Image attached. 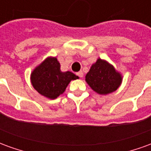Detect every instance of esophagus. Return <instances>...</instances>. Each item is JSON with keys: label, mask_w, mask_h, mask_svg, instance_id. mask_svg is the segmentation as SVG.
Here are the masks:
<instances>
[{"label": "esophagus", "mask_w": 151, "mask_h": 151, "mask_svg": "<svg viewBox=\"0 0 151 151\" xmlns=\"http://www.w3.org/2000/svg\"><path fill=\"white\" fill-rule=\"evenodd\" d=\"M77 75L78 76L79 78H82L83 77V72L82 71H79L78 73H77Z\"/></svg>", "instance_id": "1"}]
</instances>
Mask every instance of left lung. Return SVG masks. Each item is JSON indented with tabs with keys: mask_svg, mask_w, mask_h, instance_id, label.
Instances as JSON below:
<instances>
[{
	"mask_svg": "<svg viewBox=\"0 0 151 151\" xmlns=\"http://www.w3.org/2000/svg\"><path fill=\"white\" fill-rule=\"evenodd\" d=\"M90 87L101 95L116 91L123 81V76L106 60L98 58L85 77Z\"/></svg>",
	"mask_w": 151,
	"mask_h": 151,
	"instance_id": "8db88e82",
	"label": "left lung"
}]
</instances>
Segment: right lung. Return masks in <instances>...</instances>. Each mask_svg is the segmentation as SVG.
<instances>
[{"label": "right lung", "mask_w": 151, "mask_h": 151, "mask_svg": "<svg viewBox=\"0 0 151 151\" xmlns=\"http://www.w3.org/2000/svg\"><path fill=\"white\" fill-rule=\"evenodd\" d=\"M70 71L62 72L56 56H47L31 73V85L45 98L55 99L65 91L69 82L78 79Z\"/></svg>", "instance_id": "right-lung-1"}]
</instances>
